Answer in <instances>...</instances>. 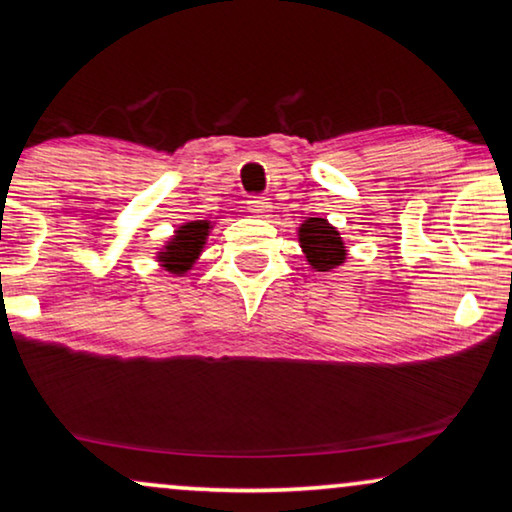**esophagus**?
I'll return each mask as SVG.
<instances>
[{"label": "esophagus", "instance_id": "1", "mask_svg": "<svg viewBox=\"0 0 512 512\" xmlns=\"http://www.w3.org/2000/svg\"><path fill=\"white\" fill-rule=\"evenodd\" d=\"M247 205H249V212L254 216H270L272 212V205L265 198H251Z\"/></svg>", "mask_w": 512, "mask_h": 512}]
</instances>
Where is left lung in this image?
Wrapping results in <instances>:
<instances>
[{
  "label": "left lung",
  "instance_id": "1",
  "mask_svg": "<svg viewBox=\"0 0 512 512\" xmlns=\"http://www.w3.org/2000/svg\"><path fill=\"white\" fill-rule=\"evenodd\" d=\"M298 233L300 244H303V251L312 268L326 272L338 268L345 261L347 249L342 244V237L326 219H307Z\"/></svg>",
  "mask_w": 512,
  "mask_h": 512
}]
</instances>
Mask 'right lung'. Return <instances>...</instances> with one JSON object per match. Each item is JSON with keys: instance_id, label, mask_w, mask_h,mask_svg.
<instances>
[{"instance_id": "add662e5", "label": "right lung", "mask_w": 512, "mask_h": 512, "mask_svg": "<svg viewBox=\"0 0 512 512\" xmlns=\"http://www.w3.org/2000/svg\"><path fill=\"white\" fill-rule=\"evenodd\" d=\"M209 233V223L207 221H193L181 226L174 237L167 244L165 251H160V261L165 263V268L170 272H186L191 268L195 258H198L202 244H205V237Z\"/></svg>"}]
</instances>
